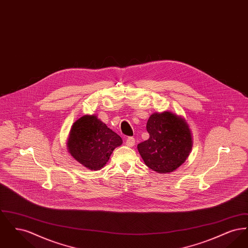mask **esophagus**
<instances>
[{
  "label": "esophagus",
  "instance_id": "34e87169",
  "mask_svg": "<svg viewBox=\"0 0 248 248\" xmlns=\"http://www.w3.org/2000/svg\"><path fill=\"white\" fill-rule=\"evenodd\" d=\"M125 144L128 146V147H133L135 145V139L133 138H128L125 141Z\"/></svg>",
  "mask_w": 248,
  "mask_h": 248
}]
</instances>
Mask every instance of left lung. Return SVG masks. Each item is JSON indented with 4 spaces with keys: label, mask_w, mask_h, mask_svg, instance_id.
<instances>
[{
    "label": "left lung",
    "mask_w": 248,
    "mask_h": 248,
    "mask_svg": "<svg viewBox=\"0 0 248 248\" xmlns=\"http://www.w3.org/2000/svg\"><path fill=\"white\" fill-rule=\"evenodd\" d=\"M146 128L150 138L138 145L145 165L157 173L166 174L185 163L193 143L185 119L171 111L154 112Z\"/></svg>",
    "instance_id": "1"
}]
</instances>
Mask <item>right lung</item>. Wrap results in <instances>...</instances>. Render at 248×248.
Wrapping results in <instances>:
<instances>
[{
    "label": "right lung",
    "instance_id": "1",
    "mask_svg": "<svg viewBox=\"0 0 248 248\" xmlns=\"http://www.w3.org/2000/svg\"><path fill=\"white\" fill-rule=\"evenodd\" d=\"M123 144L122 138L96 115H83L71 126L67 149L79 164L90 170H100L112 152Z\"/></svg>",
    "mask_w": 248,
    "mask_h": 248
}]
</instances>
